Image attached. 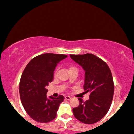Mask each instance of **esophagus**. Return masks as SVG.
I'll return each mask as SVG.
<instances>
[{"instance_id":"34e87169","label":"esophagus","mask_w":134,"mask_h":134,"mask_svg":"<svg viewBox=\"0 0 134 134\" xmlns=\"http://www.w3.org/2000/svg\"><path fill=\"white\" fill-rule=\"evenodd\" d=\"M64 98H65V100H70V99L71 98L70 97V96H66Z\"/></svg>"}]
</instances>
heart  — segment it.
Segmentation results:
<instances>
[{
    "label": "heart",
    "mask_w": 134,
    "mask_h": 134,
    "mask_svg": "<svg viewBox=\"0 0 134 134\" xmlns=\"http://www.w3.org/2000/svg\"><path fill=\"white\" fill-rule=\"evenodd\" d=\"M72 68H73V67H71V68H70V69H72Z\"/></svg>",
    "instance_id": "b5f03b06"
}]
</instances>
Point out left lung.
Returning a JSON list of instances; mask_svg holds the SVG:
<instances>
[{"mask_svg":"<svg viewBox=\"0 0 134 134\" xmlns=\"http://www.w3.org/2000/svg\"><path fill=\"white\" fill-rule=\"evenodd\" d=\"M85 71L84 90L90 93V99L73 109L75 117L85 124H93L103 118L110 109L113 101V79L110 68L101 59L91 54L70 55Z\"/></svg>","mask_w":134,"mask_h":134,"instance_id":"8db88e82","label":"left lung"}]
</instances>
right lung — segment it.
Listing matches in <instances>:
<instances>
[{
  "instance_id": "right-lung-1",
  "label": "right lung",
  "mask_w": 134,
  "mask_h": 134,
  "mask_svg": "<svg viewBox=\"0 0 134 134\" xmlns=\"http://www.w3.org/2000/svg\"><path fill=\"white\" fill-rule=\"evenodd\" d=\"M66 55L44 54L32 59L23 71L19 92L21 103L31 118L40 123L54 119L64 96L47 97V86L52 82L57 64Z\"/></svg>"
}]
</instances>
